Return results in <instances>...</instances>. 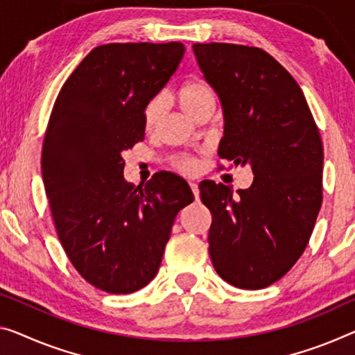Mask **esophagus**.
<instances>
[{
  "instance_id": "esophagus-1",
  "label": "esophagus",
  "mask_w": 355,
  "mask_h": 355,
  "mask_svg": "<svg viewBox=\"0 0 355 355\" xmlns=\"http://www.w3.org/2000/svg\"><path fill=\"white\" fill-rule=\"evenodd\" d=\"M190 189H192V192H193V195H195V198H198V196H200L198 184H196V182H190Z\"/></svg>"
}]
</instances>
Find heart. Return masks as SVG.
<instances>
[{"mask_svg":"<svg viewBox=\"0 0 355 355\" xmlns=\"http://www.w3.org/2000/svg\"><path fill=\"white\" fill-rule=\"evenodd\" d=\"M178 101L179 106L182 107V111L187 114V116L193 117L196 112L200 111L201 107L206 105H211L214 103L216 105V94L212 90V87L205 83V80H192V83H187L181 87L178 94ZM163 111V98L155 96L149 100L146 107H144V127L147 130H152L159 122ZM178 168L185 173H193L196 168V163L192 159H187V157H182V159L178 160Z\"/></svg>","mask_w":355,"mask_h":355,"instance_id":"b5f03b06","label":"heart"}]
</instances>
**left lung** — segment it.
<instances>
[{
	"mask_svg": "<svg viewBox=\"0 0 355 355\" xmlns=\"http://www.w3.org/2000/svg\"><path fill=\"white\" fill-rule=\"evenodd\" d=\"M193 52L222 103L219 157L254 173L238 195L214 181L200 184L212 214V265L228 284L265 288L308 246L322 205V139L297 80L270 53L227 42L193 44Z\"/></svg>",
	"mask_w": 355,
	"mask_h": 355,
	"instance_id": "left-lung-1",
	"label": "left lung"
}]
</instances>
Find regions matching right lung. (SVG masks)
Masks as SVG:
<instances>
[{
  "label": "right lung",
  "instance_id": "obj_1",
  "mask_svg": "<svg viewBox=\"0 0 355 355\" xmlns=\"http://www.w3.org/2000/svg\"><path fill=\"white\" fill-rule=\"evenodd\" d=\"M184 51L181 42L95 47L49 119L41 168L58 239L79 275L107 293H132L154 279L178 212L193 201L173 173L135 187L122 157L144 139V107Z\"/></svg>",
  "mask_w": 355,
  "mask_h": 355
}]
</instances>
